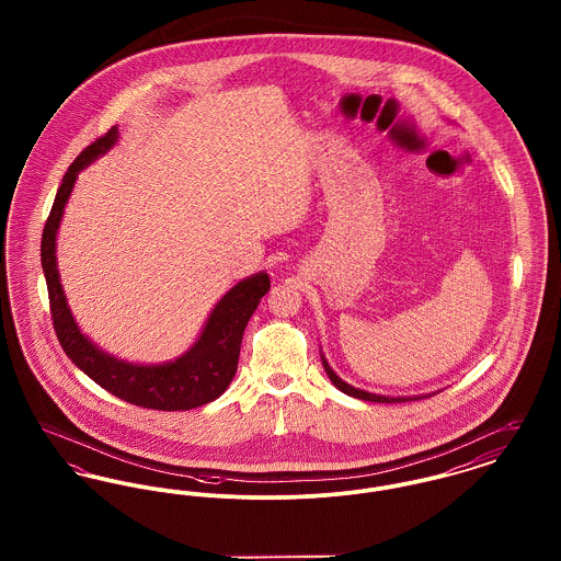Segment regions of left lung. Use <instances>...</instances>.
Listing matches in <instances>:
<instances>
[{"mask_svg": "<svg viewBox=\"0 0 561 561\" xmlns=\"http://www.w3.org/2000/svg\"><path fill=\"white\" fill-rule=\"evenodd\" d=\"M322 364H324V370H327V375L330 377V381L334 383V388H339L341 392H345L347 396H354V398H360V400H370V402H407V400H411V398H390V396H377L370 394V392H363V390H358V388H352L350 383H345L343 379H339L336 375H334V370L330 368L329 363L322 358ZM422 398V396H420ZM426 398V396H424Z\"/></svg>", "mask_w": 561, "mask_h": 561, "instance_id": "8db88e82", "label": "left lung"}]
</instances>
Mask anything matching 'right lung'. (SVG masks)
<instances>
[{
	"mask_svg": "<svg viewBox=\"0 0 561 561\" xmlns=\"http://www.w3.org/2000/svg\"><path fill=\"white\" fill-rule=\"evenodd\" d=\"M118 137L116 127L103 133L87 146L69 165L57 191L50 216L42 232V268L48 286L50 318L67 358L84 370L95 383L125 402L157 411H186L207 404L222 394L234 377L243 330L248 327L261 298L268 293L266 273L239 282L216 305L195 347L175 363L161 366H137L121 363L100 352L76 327L59 282L55 239L64 216L67 197L73 188L78 171L107 152Z\"/></svg>",
	"mask_w": 561,
	"mask_h": 561,
	"instance_id": "obj_1",
	"label": "right lung"
}]
</instances>
